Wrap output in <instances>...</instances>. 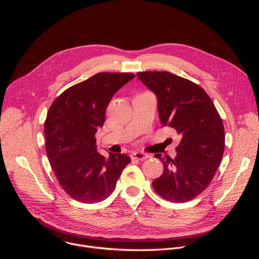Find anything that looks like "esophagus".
Masks as SVG:
<instances>
[{
  "label": "esophagus",
  "instance_id": "obj_1",
  "mask_svg": "<svg viewBox=\"0 0 259 259\" xmlns=\"http://www.w3.org/2000/svg\"><path fill=\"white\" fill-rule=\"evenodd\" d=\"M131 159L132 160H139V161H143L145 159L149 158V155L144 154V153H139V152H135L133 154H131Z\"/></svg>",
  "mask_w": 259,
  "mask_h": 259
}]
</instances>
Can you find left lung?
I'll return each instance as SVG.
<instances>
[{"instance_id": "8db88e82", "label": "left lung", "mask_w": 259, "mask_h": 259, "mask_svg": "<svg viewBox=\"0 0 259 259\" xmlns=\"http://www.w3.org/2000/svg\"><path fill=\"white\" fill-rule=\"evenodd\" d=\"M137 77L155 93L162 125L182 136L174 159L155 156L163 163L164 172L153 187L169 202L191 201L208 188L223 159V120L197 84L168 71H142Z\"/></svg>"}]
</instances>
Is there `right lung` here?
I'll list each match as a JSON object with an SVG mask.
<instances>
[{"label": "right lung", "instance_id": "1", "mask_svg": "<svg viewBox=\"0 0 259 259\" xmlns=\"http://www.w3.org/2000/svg\"><path fill=\"white\" fill-rule=\"evenodd\" d=\"M135 76L100 72L60 94L45 121L46 153L61 188L82 203H97L113 193L131 159L97 152L95 133L105 121V109L115 95Z\"/></svg>", "mask_w": 259, "mask_h": 259}]
</instances>
